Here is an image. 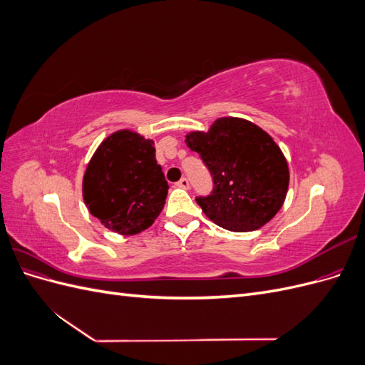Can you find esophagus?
<instances>
[{
	"mask_svg": "<svg viewBox=\"0 0 365 365\" xmlns=\"http://www.w3.org/2000/svg\"><path fill=\"white\" fill-rule=\"evenodd\" d=\"M176 187H180V189L187 190L190 187V182H189V180H187V178H182V180H180L178 182H176Z\"/></svg>",
	"mask_w": 365,
	"mask_h": 365,
	"instance_id": "1",
	"label": "esophagus"
}]
</instances>
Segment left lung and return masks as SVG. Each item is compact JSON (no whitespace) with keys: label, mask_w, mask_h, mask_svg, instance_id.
Listing matches in <instances>:
<instances>
[{"label":"left lung","mask_w":365,"mask_h":365,"mask_svg":"<svg viewBox=\"0 0 365 365\" xmlns=\"http://www.w3.org/2000/svg\"><path fill=\"white\" fill-rule=\"evenodd\" d=\"M185 143L212 172L215 189L197 197L205 216L235 233L259 230L279 213L289 187V168L277 143L256 123L219 117Z\"/></svg>","instance_id":"1"}]
</instances>
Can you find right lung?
I'll return each mask as SVG.
<instances>
[{
	"mask_svg": "<svg viewBox=\"0 0 365 365\" xmlns=\"http://www.w3.org/2000/svg\"><path fill=\"white\" fill-rule=\"evenodd\" d=\"M153 140L132 129L109 134L88 163L82 195L90 213L121 236L148 230L160 216L169 185Z\"/></svg>",
	"mask_w": 365,
	"mask_h": 365,
	"instance_id": "1",
	"label": "right lung"
}]
</instances>
